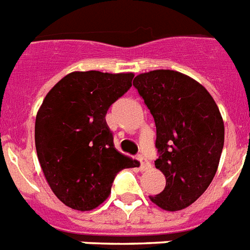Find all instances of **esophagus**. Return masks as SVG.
I'll return each instance as SVG.
<instances>
[{
  "mask_svg": "<svg viewBox=\"0 0 250 250\" xmlns=\"http://www.w3.org/2000/svg\"><path fill=\"white\" fill-rule=\"evenodd\" d=\"M138 160H139V163H141V170H147V169L151 167V164H149L148 160L145 159V157L139 156L138 157Z\"/></svg>",
  "mask_w": 250,
  "mask_h": 250,
  "instance_id": "esophagus-1",
  "label": "esophagus"
}]
</instances>
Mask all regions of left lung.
I'll list each match as a JSON object with an SVG mask.
<instances>
[{
    "instance_id": "left-lung-1",
    "label": "left lung",
    "mask_w": 250,
    "mask_h": 250,
    "mask_svg": "<svg viewBox=\"0 0 250 250\" xmlns=\"http://www.w3.org/2000/svg\"><path fill=\"white\" fill-rule=\"evenodd\" d=\"M133 85L155 120V167L167 179L163 192L149 199L164 210L185 209L205 192L218 169L225 143L218 105L196 80L171 69L141 73Z\"/></svg>"
}]
</instances>
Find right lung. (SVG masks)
<instances>
[{
    "label": "right lung",
    "mask_w": 250,
    "mask_h": 250,
    "mask_svg": "<svg viewBox=\"0 0 250 250\" xmlns=\"http://www.w3.org/2000/svg\"><path fill=\"white\" fill-rule=\"evenodd\" d=\"M134 73L72 72L49 93L36 116L35 143L55 196L93 210L111 193L116 174L137 161L115 148L105 115L131 86Z\"/></svg>",
    "instance_id": "obj_1"
}]
</instances>
